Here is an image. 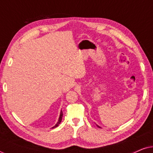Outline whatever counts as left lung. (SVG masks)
Segmentation results:
<instances>
[{
    "label": "left lung",
    "mask_w": 153,
    "mask_h": 153,
    "mask_svg": "<svg viewBox=\"0 0 153 153\" xmlns=\"http://www.w3.org/2000/svg\"><path fill=\"white\" fill-rule=\"evenodd\" d=\"M97 126L98 127H100V126H98V125H97Z\"/></svg>",
    "instance_id": "obj_1"
}]
</instances>
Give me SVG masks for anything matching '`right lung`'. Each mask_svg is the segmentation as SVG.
Segmentation results:
<instances>
[{"label":"right lung","mask_w":153,"mask_h":153,"mask_svg":"<svg viewBox=\"0 0 153 153\" xmlns=\"http://www.w3.org/2000/svg\"><path fill=\"white\" fill-rule=\"evenodd\" d=\"M62 115H63V114H62V111H60V117H59V119H58V123H56V125L55 126H53V127H52V128H55V127H58V125H59V124L60 123V122H61V120H62Z\"/></svg>","instance_id":"1"}]
</instances>
